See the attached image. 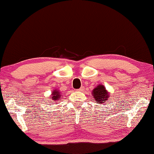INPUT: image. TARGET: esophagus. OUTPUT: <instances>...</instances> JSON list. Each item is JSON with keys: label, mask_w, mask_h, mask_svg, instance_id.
Returning <instances> with one entry per match:
<instances>
[{"label": "esophagus", "mask_w": 154, "mask_h": 154, "mask_svg": "<svg viewBox=\"0 0 154 154\" xmlns=\"http://www.w3.org/2000/svg\"><path fill=\"white\" fill-rule=\"evenodd\" d=\"M82 89H83V88H79V89H78L77 91H82Z\"/></svg>", "instance_id": "1"}]
</instances>
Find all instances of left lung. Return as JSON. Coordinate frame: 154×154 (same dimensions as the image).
<instances>
[{
  "instance_id": "8db88e82",
  "label": "left lung",
  "mask_w": 154,
  "mask_h": 154,
  "mask_svg": "<svg viewBox=\"0 0 154 154\" xmlns=\"http://www.w3.org/2000/svg\"><path fill=\"white\" fill-rule=\"evenodd\" d=\"M92 94L94 100L98 103H105V101L108 99V96H109L107 91L105 90V86L100 84L93 90Z\"/></svg>"
}]
</instances>
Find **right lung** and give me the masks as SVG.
I'll use <instances>...</instances> for the list:
<instances>
[{
    "mask_svg": "<svg viewBox=\"0 0 154 154\" xmlns=\"http://www.w3.org/2000/svg\"><path fill=\"white\" fill-rule=\"evenodd\" d=\"M51 95H52L51 98H52L53 100H54V101H57L58 100L61 98V97H62V96H60V91H56V90L54 91L53 94Z\"/></svg>",
    "mask_w": 154,
    "mask_h": 154,
    "instance_id": "1",
    "label": "right lung"
}]
</instances>
